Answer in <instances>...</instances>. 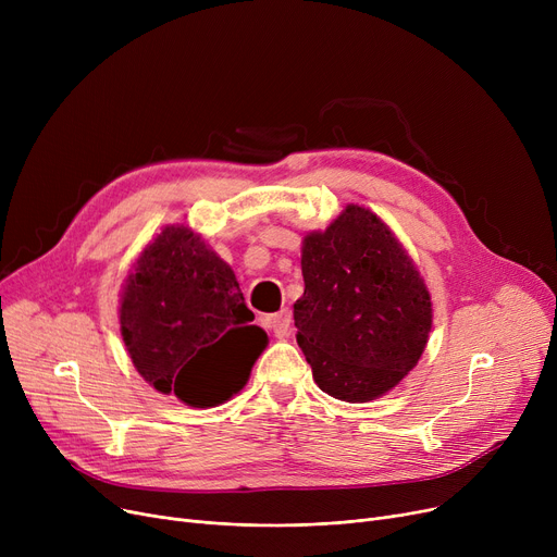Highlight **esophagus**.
I'll return each instance as SVG.
<instances>
[{"label":"esophagus","mask_w":557,"mask_h":557,"mask_svg":"<svg viewBox=\"0 0 557 557\" xmlns=\"http://www.w3.org/2000/svg\"><path fill=\"white\" fill-rule=\"evenodd\" d=\"M267 325L277 338H286L288 332H290V311L282 309L273 315H267Z\"/></svg>","instance_id":"1"}]
</instances>
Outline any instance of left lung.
<instances>
[{"mask_svg": "<svg viewBox=\"0 0 557 557\" xmlns=\"http://www.w3.org/2000/svg\"><path fill=\"white\" fill-rule=\"evenodd\" d=\"M305 294L294 305L298 345L318 388L372 401L411 372L429 343L433 302L395 232L349 202L302 239Z\"/></svg>", "mask_w": 557, "mask_h": 557, "instance_id": "1", "label": "left lung"}]
</instances>
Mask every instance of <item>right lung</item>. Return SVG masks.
I'll list each match as a JSON object with an SVG mask.
<instances>
[{"mask_svg":"<svg viewBox=\"0 0 557 557\" xmlns=\"http://www.w3.org/2000/svg\"><path fill=\"white\" fill-rule=\"evenodd\" d=\"M252 320L230 263L185 223L162 227L122 284L120 330L135 370L191 408L219 406L248 384L269 345Z\"/></svg>","mask_w":557,"mask_h":557,"instance_id":"add662e5","label":"right lung"}]
</instances>
